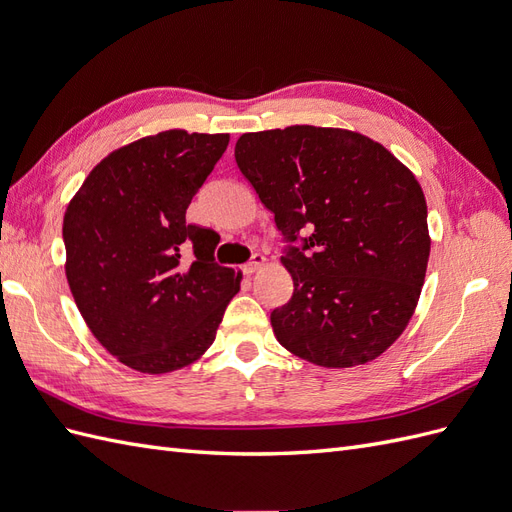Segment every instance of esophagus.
<instances>
[{
  "instance_id": "esophagus-1",
  "label": "esophagus",
  "mask_w": 512,
  "mask_h": 512,
  "mask_svg": "<svg viewBox=\"0 0 512 512\" xmlns=\"http://www.w3.org/2000/svg\"><path fill=\"white\" fill-rule=\"evenodd\" d=\"M267 265V258L265 256H262V254H254L252 256V260L250 262H247V265L243 267V271L247 273V275H252V273H256V271H260L262 267H265Z\"/></svg>"
}]
</instances>
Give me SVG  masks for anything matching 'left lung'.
Returning a JSON list of instances; mask_svg holds the SVG:
<instances>
[{"label": "left lung", "mask_w": 512, "mask_h": 512, "mask_svg": "<svg viewBox=\"0 0 512 512\" xmlns=\"http://www.w3.org/2000/svg\"><path fill=\"white\" fill-rule=\"evenodd\" d=\"M235 160L288 241L292 299L271 312L288 352L365 365L404 333L425 284L427 203L412 170L369 136L316 126L241 134Z\"/></svg>", "instance_id": "left-lung-1"}]
</instances>
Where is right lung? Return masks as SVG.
Instances as JSON below:
<instances>
[{
    "label": "right lung",
    "instance_id": "right-lung-1",
    "mask_svg": "<svg viewBox=\"0 0 512 512\" xmlns=\"http://www.w3.org/2000/svg\"><path fill=\"white\" fill-rule=\"evenodd\" d=\"M228 134L164 130L123 145L91 170L64 215L66 277L98 342L141 374L203 356L241 271L213 262L220 237L185 222ZM192 246L190 266L182 258Z\"/></svg>",
    "mask_w": 512,
    "mask_h": 512
}]
</instances>
